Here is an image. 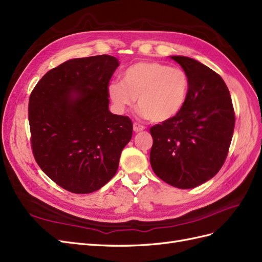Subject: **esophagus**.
<instances>
[{
	"instance_id": "1",
	"label": "esophagus",
	"mask_w": 262,
	"mask_h": 262,
	"mask_svg": "<svg viewBox=\"0 0 262 262\" xmlns=\"http://www.w3.org/2000/svg\"><path fill=\"white\" fill-rule=\"evenodd\" d=\"M144 129L145 128H144L142 124H140L138 122H134L133 123V130H134V132H141V131H143Z\"/></svg>"
}]
</instances>
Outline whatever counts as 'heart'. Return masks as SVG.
<instances>
[{"instance_id":"obj_1","label":"heart","mask_w":262,"mask_h":262,"mask_svg":"<svg viewBox=\"0 0 262 262\" xmlns=\"http://www.w3.org/2000/svg\"><path fill=\"white\" fill-rule=\"evenodd\" d=\"M189 78L184 69L157 61H140L126 68L121 81H112L108 94L120 114L138 99L141 115L153 122L178 116L186 103Z\"/></svg>"}]
</instances>
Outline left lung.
Listing matches in <instances>:
<instances>
[{
	"label": "left lung",
	"mask_w": 262,
	"mask_h": 262,
	"mask_svg": "<svg viewBox=\"0 0 262 262\" xmlns=\"http://www.w3.org/2000/svg\"><path fill=\"white\" fill-rule=\"evenodd\" d=\"M185 70L189 91L178 116L150 129V162L157 176L174 187L194 188L218 173L235 128L229 90L214 70L185 56H171Z\"/></svg>",
	"instance_id": "obj_1"
}]
</instances>
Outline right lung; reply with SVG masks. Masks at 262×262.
Wrapping results in <instances>:
<instances>
[{
	"mask_svg": "<svg viewBox=\"0 0 262 262\" xmlns=\"http://www.w3.org/2000/svg\"><path fill=\"white\" fill-rule=\"evenodd\" d=\"M118 66L109 55L69 59L45 74L31 94L34 158L72 193L89 194L107 184L132 138L130 118L109 111L108 86Z\"/></svg>",
	"mask_w": 262,
	"mask_h": 262,
	"instance_id": "1",
	"label": "right lung"
}]
</instances>
